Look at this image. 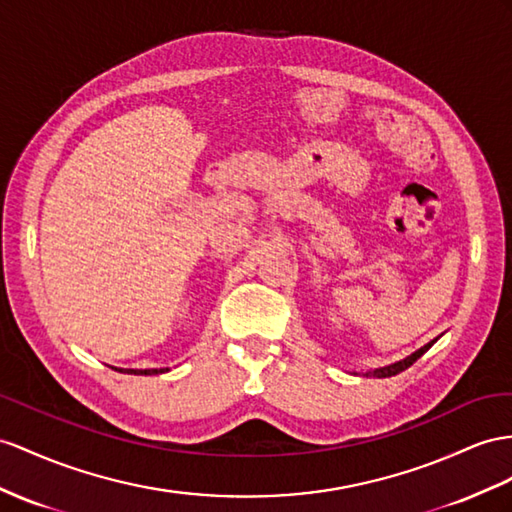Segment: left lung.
Wrapping results in <instances>:
<instances>
[{
    "label": "left lung",
    "mask_w": 512,
    "mask_h": 512,
    "mask_svg": "<svg viewBox=\"0 0 512 512\" xmlns=\"http://www.w3.org/2000/svg\"><path fill=\"white\" fill-rule=\"evenodd\" d=\"M435 344V342H430V344H426L424 348H419L417 352H413L411 357H406V359H402V361H398V363H393V365H387V368H381V370H374V372H368V374H372V376H376V378H387V376H396V374H400V372H404L406 368H411V365L424 355V352Z\"/></svg>",
    "instance_id": "obj_1"
}]
</instances>
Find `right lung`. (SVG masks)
Instances as JSON below:
<instances>
[{
  "instance_id": "right-lung-1",
  "label": "right lung",
  "mask_w": 512,
  "mask_h": 512,
  "mask_svg": "<svg viewBox=\"0 0 512 512\" xmlns=\"http://www.w3.org/2000/svg\"><path fill=\"white\" fill-rule=\"evenodd\" d=\"M168 370V368H166ZM164 368L162 370H127V374H162V372H166ZM121 372V370H119Z\"/></svg>"
}]
</instances>
